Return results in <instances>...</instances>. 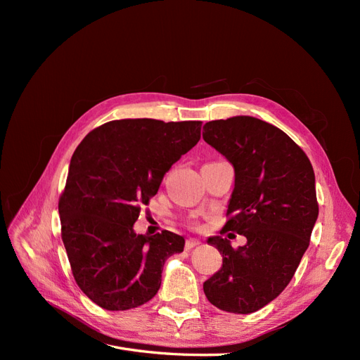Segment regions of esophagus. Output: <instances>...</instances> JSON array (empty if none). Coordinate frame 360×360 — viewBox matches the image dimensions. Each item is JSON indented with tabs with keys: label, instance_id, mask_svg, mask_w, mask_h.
<instances>
[{
	"label": "esophagus",
	"instance_id": "1",
	"mask_svg": "<svg viewBox=\"0 0 360 360\" xmlns=\"http://www.w3.org/2000/svg\"><path fill=\"white\" fill-rule=\"evenodd\" d=\"M198 245H200V240H198V238H188V240H186V245H184V246H186V249H192V248L198 246Z\"/></svg>",
	"mask_w": 360,
	"mask_h": 360
}]
</instances>
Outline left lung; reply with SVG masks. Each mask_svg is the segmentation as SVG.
<instances>
[{
	"label": "left lung",
	"mask_w": 360,
	"mask_h": 360,
	"mask_svg": "<svg viewBox=\"0 0 360 360\" xmlns=\"http://www.w3.org/2000/svg\"><path fill=\"white\" fill-rule=\"evenodd\" d=\"M202 138L234 168L222 231L246 237L237 249L222 236L207 238L222 267L202 288L216 308L255 312L284 291L309 246L319 217L314 169L285 132L255 117L209 122Z\"/></svg>",
	"instance_id": "left-lung-1"
}]
</instances>
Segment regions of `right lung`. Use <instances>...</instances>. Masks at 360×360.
<instances>
[{
  "instance_id": "right-lung-1",
  "label": "right lung",
  "mask_w": 360,
  "mask_h": 360,
  "mask_svg": "<svg viewBox=\"0 0 360 360\" xmlns=\"http://www.w3.org/2000/svg\"><path fill=\"white\" fill-rule=\"evenodd\" d=\"M200 138L201 122L127 118L91 130L75 150L58 202L61 237L76 284L101 308L153 299L167 258L183 250L181 236L136 234L134 224Z\"/></svg>"
}]
</instances>
